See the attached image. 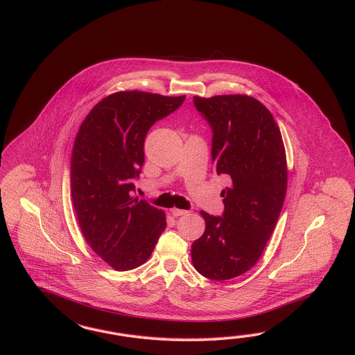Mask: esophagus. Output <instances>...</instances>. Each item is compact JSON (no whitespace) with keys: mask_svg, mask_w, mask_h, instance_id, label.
Returning <instances> with one entry per match:
<instances>
[{"mask_svg":"<svg viewBox=\"0 0 355 355\" xmlns=\"http://www.w3.org/2000/svg\"><path fill=\"white\" fill-rule=\"evenodd\" d=\"M171 213L173 217H182V216L188 214V211H187V210H183V209H176V207L171 209Z\"/></svg>","mask_w":355,"mask_h":355,"instance_id":"obj_1","label":"esophagus"}]
</instances>
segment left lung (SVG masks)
<instances>
[{"label":"left lung","instance_id":"obj_1","mask_svg":"<svg viewBox=\"0 0 355 355\" xmlns=\"http://www.w3.org/2000/svg\"><path fill=\"white\" fill-rule=\"evenodd\" d=\"M193 101L213 129L214 168L230 187L220 193L223 217L200 211L205 232L192 244V263L206 278L225 281L248 272L273 234L286 196V151L273 114L257 99L230 94Z\"/></svg>","mask_w":355,"mask_h":355}]
</instances>
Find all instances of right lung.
I'll list each match as a JSON object with an SVG mask.
<instances>
[{"instance_id":"right-lung-1","label":"right lung","mask_w":355,"mask_h":355,"mask_svg":"<svg viewBox=\"0 0 355 355\" xmlns=\"http://www.w3.org/2000/svg\"><path fill=\"white\" fill-rule=\"evenodd\" d=\"M185 95L119 92L85 117L70 163L71 200L87 244L114 270L149 260L166 213L133 196V179L145 162L150 126L183 104Z\"/></svg>"}]
</instances>
